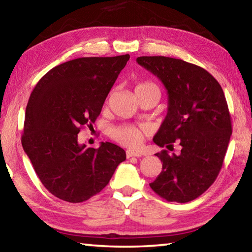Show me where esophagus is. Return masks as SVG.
Listing matches in <instances>:
<instances>
[{"label":"esophagus","mask_w":252,"mask_h":252,"mask_svg":"<svg viewBox=\"0 0 252 252\" xmlns=\"http://www.w3.org/2000/svg\"><path fill=\"white\" fill-rule=\"evenodd\" d=\"M132 157H141V153L132 151V150H126V158H132Z\"/></svg>","instance_id":"esophagus-1"}]
</instances>
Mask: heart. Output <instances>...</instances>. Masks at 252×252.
<instances>
[{
  "mask_svg": "<svg viewBox=\"0 0 252 252\" xmlns=\"http://www.w3.org/2000/svg\"><path fill=\"white\" fill-rule=\"evenodd\" d=\"M149 87H156L151 82H141L135 87V91L142 90ZM147 126H119L111 130V136L118 142L125 144L126 147L136 148L141 144L144 135L147 133Z\"/></svg>",
  "mask_w": 252,
  "mask_h": 252,
  "instance_id": "heart-1",
  "label": "heart"
}]
</instances>
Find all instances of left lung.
<instances>
[{
    "label": "left lung",
    "mask_w": 252,
    "mask_h": 252,
    "mask_svg": "<svg viewBox=\"0 0 252 252\" xmlns=\"http://www.w3.org/2000/svg\"><path fill=\"white\" fill-rule=\"evenodd\" d=\"M136 62L168 92V113L153 142L181 146L178 156L157 153L162 171L150 187L168 201L189 202L215 182L227 152L232 126L222 88L208 71L180 59L140 57Z\"/></svg>",
    "instance_id": "left-lung-1"
}]
</instances>
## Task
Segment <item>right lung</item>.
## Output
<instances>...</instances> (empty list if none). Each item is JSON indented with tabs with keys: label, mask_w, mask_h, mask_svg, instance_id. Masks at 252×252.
Returning a JSON list of instances; mask_svg holds the SVG:
<instances>
[{
	"label": "right lung",
	"mask_w": 252,
	"mask_h": 252,
	"mask_svg": "<svg viewBox=\"0 0 252 252\" xmlns=\"http://www.w3.org/2000/svg\"><path fill=\"white\" fill-rule=\"evenodd\" d=\"M130 55L79 58L51 69L32 91L25 111L22 147L37 177L55 197L87 201L108 185L126 160L117 144H80L81 126L101 113Z\"/></svg>",
	"instance_id": "obj_1"
}]
</instances>
